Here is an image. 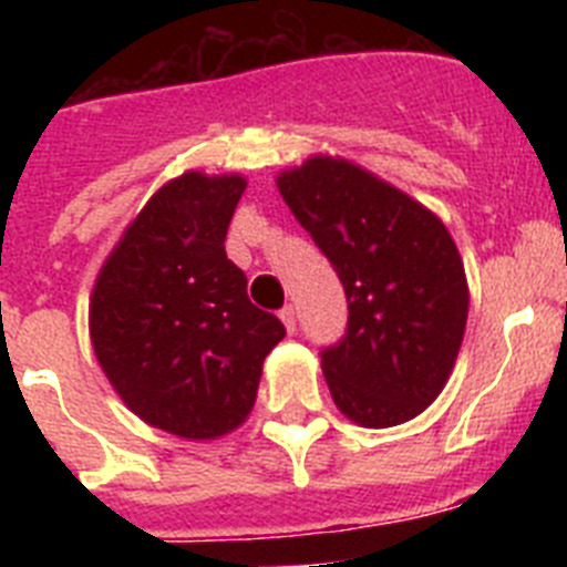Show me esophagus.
Instances as JSON below:
<instances>
[{"instance_id": "esophagus-1", "label": "esophagus", "mask_w": 567, "mask_h": 567, "mask_svg": "<svg viewBox=\"0 0 567 567\" xmlns=\"http://www.w3.org/2000/svg\"><path fill=\"white\" fill-rule=\"evenodd\" d=\"M280 323H284V329H287L289 334H295V309L292 307L280 309Z\"/></svg>"}]
</instances>
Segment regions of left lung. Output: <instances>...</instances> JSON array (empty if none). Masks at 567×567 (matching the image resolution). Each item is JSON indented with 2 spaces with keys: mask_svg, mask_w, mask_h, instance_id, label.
I'll return each instance as SVG.
<instances>
[{
  "mask_svg": "<svg viewBox=\"0 0 567 567\" xmlns=\"http://www.w3.org/2000/svg\"><path fill=\"white\" fill-rule=\"evenodd\" d=\"M349 300V329L323 349V378L352 423L414 420L449 383L468 320L452 233L394 184L343 155H309L275 178Z\"/></svg>",
  "mask_w": 567,
  "mask_h": 567,
  "instance_id": "left-lung-1",
  "label": "left lung"
}]
</instances>
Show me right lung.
<instances>
[{
	"label": "right lung",
	"mask_w": 567,
	"mask_h": 567,
	"mask_svg": "<svg viewBox=\"0 0 567 567\" xmlns=\"http://www.w3.org/2000/svg\"><path fill=\"white\" fill-rule=\"evenodd\" d=\"M247 189L240 173L187 169L150 195L90 292V343L135 417L184 440L235 432L264 360L287 334L247 298L224 238Z\"/></svg>",
	"instance_id": "add662e5"
}]
</instances>
